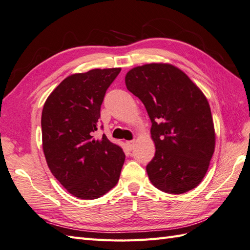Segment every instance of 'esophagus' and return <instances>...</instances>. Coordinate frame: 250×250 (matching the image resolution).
Returning a JSON list of instances; mask_svg holds the SVG:
<instances>
[{"instance_id":"obj_1","label":"esophagus","mask_w":250,"mask_h":250,"mask_svg":"<svg viewBox=\"0 0 250 250\" xmlns=\"http://www.w3.org/2000/svg\"><path fill=\"white\" fill-rule=\"evenodd\" d=\"M134 144H135V140H127L126 146H129V149L132 150L134 148Z\"/></svg>"}]
</instances>
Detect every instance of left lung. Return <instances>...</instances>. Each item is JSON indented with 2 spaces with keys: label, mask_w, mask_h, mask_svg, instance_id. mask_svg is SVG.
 Here are the masks:
<instances>
[{
  "label": "left lung",
  "mask_w": 250,
  "mask_h": 250,
  "mask_svg": "<svg viewBox=\"0 0 250 250\" xmlns=\"http://www.w3.org/2000/svg\"><path fill=\"white\" fill-rule=\"evenodd\" d=\"M125 85L143 102L152 123L156 151L146 165L151 183L171 194L195 188L206 174L215 146L207 98L171 64L134 67L125 76Z\"/></svg>",
  "instance_id": "left-lung-1"
}]
</instances>
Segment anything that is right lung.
<instances>
[{"label":"right lung","instance_id":"1","mask_svg":"<svg viewBox=\"0 0 250 250\" xmlns=\"http://www.w3.org/2000/svg\"><path fill=\"white\" fill-rule=\"evenodd\" d=\"M121 68L92 69L64 79L43 106V151L48 168L70 194L94 200L117 184L125 155L106 136L94 138L106 89Z\"/></svg>","mask_w":250,"mask_h":250}]
</instances>
